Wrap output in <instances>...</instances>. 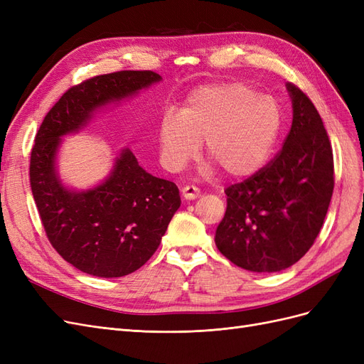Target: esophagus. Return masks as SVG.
Instances as JSON below:
<instances>
[{"label": "esophagus", "instance_id": "esophagus-1", "mask_svg": "<svg viewBox=\"0 0 364 364\" xmlns=\"http://www.w3.org/2000/svg\"><path fill=\"white\" fill-rule=\"evenodd\" d=\"M200 196V190L194 185H185L182 188V197L186 200H194Z\"/></svg>", "mask_w": 364, "mask_h": 364}]
</instances>
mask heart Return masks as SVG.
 <instances>
[{
  "mask_svg": "<svg viewBox=\"0 0 364 364\" xmlns=\"http://www.w3.org/2000/svg\"><path fill=\"white\" fill-rule=\"evenodd\" d=\"M282 114L270 95H261L241 82L209 83L185 98L179 115L165 114L158 127V144L165 168H183L199 151L229 178L258 173L272 156L281 134Z\"/></svg>",
  "mask_w": 364,
  "mask_h": 364,
  "instance_id": "1",
  "label": "heart"
}]
</instances>
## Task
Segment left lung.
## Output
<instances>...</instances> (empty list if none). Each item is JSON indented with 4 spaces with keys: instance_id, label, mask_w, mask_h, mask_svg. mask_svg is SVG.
Returning a JSON list of instances; mask_svg holds the SVG:
<instances>
[{
    "instance_id": "obj_1",
    "label": "left lung",
    "mask_w": 364,
    "mask_h": 364,
    "mask_svg": "<svg viewBox=\"0 0 364 364\" xmlns=\"http://www.w3.org/2000/svg\"><path fill=\"white\" fill-rule=\"evenodd\" d=\"M287 86L293 121L284 147L247 181L225 190L228 206L215 246L235 266L281 272L299 261L321 232L334 190L333 149L317 109Z\"/></svg>"
}]
</instances>
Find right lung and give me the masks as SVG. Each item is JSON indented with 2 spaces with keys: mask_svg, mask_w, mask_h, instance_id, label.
I'll return each instance as SVG.
<instances>
[{
  "mask_svg": "<svg viewBox=\"0 0 364 364\" xmlns=\"http://www.w3.org/2000/svg\"><path fill=\"white\" fill-rule=\"evenodd\" d=\"M162 80L153 71H118L73 86L43 118L30 156L31 193L53 247L75 269L98 278L138 270L159 247L181 206L176 183L159 179L121 149L106 178L87 190L58 171L62 138L79 134L97 112Z\"/></svg>",
  "mask_w": 364,
  "mask_h": 364,
  "instance_id": "right-lung-1",
  "label": "right lung"
}]
</instances>
